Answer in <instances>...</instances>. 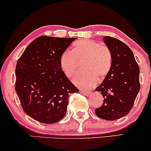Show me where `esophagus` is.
<instances>
[{"label": "esophagus", "instance_id": "obj_1", "mask_svg": "<svg viewBox=\"0 0 151 151\" xmlns=\"http://www.w3.org/2000/svg\"><path fill=\"white\" fill-rule=\"evenodd\" d=\"M81 92L82 93H84V94L85 95H90L91 93V91H81Z\"/></svg>", "mask_w": 151, "mask_h": 151}]
</instances>
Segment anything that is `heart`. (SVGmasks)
Instances as JSON below:
<instances>
[{
	"instance_id": "b5f03b06",
	"label": "heart",
	"mask_w": 151,
	"mask_h": 151,
	"mask_svg": "<svg viewBox=\"0 0 151 151\" xmlns=\"http://www.w3.org/2000/svg\"><path fill=\"white\" fill-rule=\"evenodd\" d=\"M84 69L74 74L72 81L76 85L88 89L97 83V76L104 77L111 67L112 57L109 48L104 44L91 40L82 39L73 44L72 51L66 50L60 58V67L67 77H70L77 70L78 62Z\"/></svg>"
}]
</instances>
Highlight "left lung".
<instances>
[{"mask_svg":"<svg viewBox=\"0 0 151 151\" xmlns=\"http://www.w3.org/2000/svg\"><path fill=\"white\" fill-rule=\"evenodd\" d=\"M103 40L111 53L112 62L103 82L95 89L104 98L95 113L102 119L114 121L132 109L140 90V70L132 50L125 43L109 36Z\"/></svg>","mask_w":151,"mask_h":151,"instance_id":"obj_1","label":"left lung"}]
</instances>
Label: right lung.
<instances>
[{
	"mask_svg": "<svg viewBox=\"0 0 151 151\" xmlns=\"http://www.w3.org/2000/svg\"><path fill=\"white\" fill-rule=\"evenodd\" d=\"M77 38L40 36L27 47L15 68V91L22 109L43 124H54L67 112L70 93L79 89L60 67V58Z\"/></svg>",
	"mask_w": 151,
	"mask_h": 151,
	"instance_id": "add662e5",
	"label": "right lung"
}]
</instances>
